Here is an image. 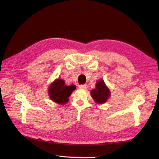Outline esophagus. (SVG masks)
I'll return each instance as SVG.
<instances>
[{
    "label": "esophagus",
    "instance_id": "34e87169",
    "mask_svg": "<svg viewBox=\"0 0 159 159\" xmlns=\"http://www.w3.org/2000/svg\"><path fill=\"white\" fill-rule=\"evenodd\" d=\"M79 88L81 89H87L88 88V85L86 84H81L79 85Z\"/></svg>",
    "mask_w": 159,
    "mask_h": 159
}]
</instances>
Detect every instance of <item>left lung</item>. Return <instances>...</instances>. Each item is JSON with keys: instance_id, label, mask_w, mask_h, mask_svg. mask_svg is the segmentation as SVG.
I'll list each match as a JSON object with an SVG mask.
<instances>
[{"instance_id": "8db88e82", "label": "left lung", "mask_w": 159, "mask_h": 159, "mask_svg": "<svg viewBox=\"0 0 159 159\" xmlns=\"http://www.w3.org/2000/svg\"><path fill=\"white\" fill-rule=\"evenodd\" d=\"M91 96L95 102L98 103H103L107 102L110 95V91L106 87L104 81L100 80L96 83V87L91 91Z\"/></svg>"}]
</instances>
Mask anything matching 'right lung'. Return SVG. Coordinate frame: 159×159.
<instances>
[{
    "mask_svg": "<svg viewBox=\"0 0 159 159\" xmlns=\"http://www.w3.org/2000/svg\"><path fill=\"white\" fill-rule=\"evenodd\" d=\"M75 89V85H66L64 80L57 79L51 84L48 91L50 98L53 102L59 104H64L68 102V98Z\"/></svg>",
    "mask_w": 159,
    "mask_h": 159,
    "instance_id": "add662e5",
    "label": "right lung"
}]
</instances>
